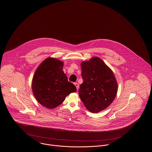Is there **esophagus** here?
<instances>
[{"mask_svg":"<svg viewBox=\"0 0 152 152\" xmlns=\"http://www.w3.org/2000/svg\"><path fill=\"white\" fill-rule=\"evenodd\" d=\"M74 84H75V86H76V88H77V90H78V89H79V84L78 83H74Z\"/></svg>","mask_w":152,"mask_h":152,"instance_id":"34e87169","label":"esophagus"}]
</instances>
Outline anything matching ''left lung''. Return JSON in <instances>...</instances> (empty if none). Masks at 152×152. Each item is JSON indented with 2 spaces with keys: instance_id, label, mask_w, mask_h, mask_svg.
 Here are the masks:
<instances>
[{
  "instance_id": "left-lung-1",
  "label": "left lung",
  "mask_w": 152,
  "mask_h": 152,
  "mask_svg": "<svg viewBox=\"0 0 152 152\" xmlns=\"http://www.w3.org/2000/svg\"><path fill=\"white\" fill-rule=\"evenodd\" d=\"M83 83L79 90L80 99L86 108L98 113L114 100L118 86L112 70L97 57L81 64Z\"/></svg>"
}]
</instances>
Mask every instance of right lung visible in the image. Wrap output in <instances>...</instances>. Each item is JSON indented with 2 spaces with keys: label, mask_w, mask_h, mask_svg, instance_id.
Segmentation results:
<instances>
[{
  "label": "right lung",
  "mask_w": 152,
  "mask_h": 152,
  "mask_svg": "<svg viewBox=\"0 0 152 152\" xmlns=\"http://www.w3.org/2000/svg\"><path fill=\"white\" fill-rule=\"evenodd\" d=\"M63 63L57 58H47L37 68L32 83L33 94L37 101L53 109L64 101L66 96L76 92V88L63 71Z\"/></svg>",
  "instance_id": "add662e5"
}]
</instances>
